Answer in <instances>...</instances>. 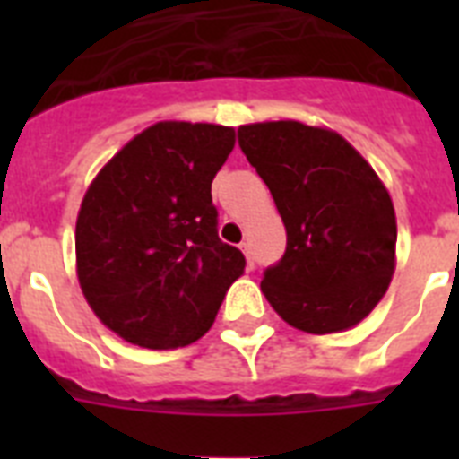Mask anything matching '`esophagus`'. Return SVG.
Segmentation results:
<instances>
[{"label":"esophagus","mask_w":459,"mask_h":459,"mask_svg":"<svg viewBox=\"0 0 459 459\" xmlns=\"http://www.w3.org/2000/svg\"><path fill=\"white\" fill-rule=\"evenodd\" d=\"M240 250H243L245 259H247V266H252V245L245 240V243H240Z\"/></svg>","instance_id":"esophagus-1"}]
</instances>
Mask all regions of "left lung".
<instances>
[{"instance_id": "1", "label": "left lung", "mask_w": 459, "mask_h": 459, "mask_svg": "<svg viewBox=\"0 0 459 459\" xmlns=\"http://www.w3.org/2000/svg\"><path fill=\"white\" fill-rule=\"evenodd\" d=\"M238 138L286 226V255L262 279L273 312L305 333L357 326L395 272L398 221L384 180L326 126L262 121Z\"/></svg>"}]
</instances>
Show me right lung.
I'll list each match as a JSON object with an SVG mask.
<instances>
[{
	"mask_svg": "<svg viewBox=\"0 0 459 459\" xmlns=\"http://www.w3.org/2000/svg\"><path fill=\"white\" fill-rule=\"evenodd\" d=\"M236 128L159 121L128 140L85 190L75 221V273L97 319L150 350L207 333L245 273L216 233L212 180Z\"/></svg>",
	"mask_w": 459,
	"mask_h": 459,
	"instance_id": "1",
	"label": "right lung"
}]
</instances>
